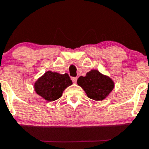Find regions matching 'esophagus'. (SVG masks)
<instances>
[{
  "instance_id": "obj_1",
  "label": "esophagus",
  "mask_w": 149,
  "mask_h": 149,
  "mask_svg": "<svg viewBox=\"0 0 149 149\" xmlns=\"http://www.w3.org/2000/svg\"><path fill=\"white\" fill-rule=\"evenodd\" d=\"M77 79H78L77 77H72L71 78V80L73 81V83H76V81H77Z\"/></svg>"
}]
</instances>
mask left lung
<instances>
[{
  "label": "left lung",
  "mask_w": 149,
  "mask_h": 149,
  "mask_svg": "<svg viewBox=\"0 0 149 149\" xmlns=\"http://www.w3.org/2000/svg\"><path fill=\"white\" fill-rule=\"evenodd\" d=\"M77 84L84 90L88 97L97 101L105 99L114 88L113 80L97 70H92L85 76H80Z\"/></svg>",
  "instance_id": "left-lung-1"
}]
</instances>
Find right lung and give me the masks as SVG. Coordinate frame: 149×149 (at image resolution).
<instances>
[{
    "mask_svg": "<svg viewBox=\"0 0 149 149\" xmlns=\"http://www.w3.org/2000/svg\"><path fill=\"white\" fill-rule=\"evenodd\" d=\"M73 84L68 73L60 74L56 72L47 71L36 81L35 91L47 101L59 99L68 86Z\"/></svg>",
    "mask_w": 149,
    "mask_h": 149,
    "instance_id": "right-lung-1",
    "label": "right lung"
}]
</instances>
